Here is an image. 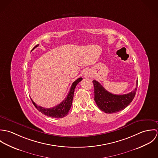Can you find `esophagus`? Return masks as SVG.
Here are the masks:
<instances>
[{
	"mask_svg": "<svg viewBox=\"0 0 158 158\" xmlns=\"http://www.w3.org/2000/svg\"><path fill=\"white\" fill-rule=\"evenodd\" d=\"M84 77H85V78H89V77H90V74H89V73H88V72H85V73L84 74Z\"/></svg>",
	"mask_w": 158,
	"mask_h": 158,
	"instance_id": "1",
	"label": "esophagus"
}]
</instances>
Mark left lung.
<instances>
[{
    "instance_id": "8db88e82",
    "label": "left lung",
    "mask_w": 158,
    "mask_h": 158,
    "mask_svg": "<svg viewBox=\"0 0 158 158\" xmlns=\"http://www.w3.org/2000/svg\"><path fill=\"white\" fill-rule=\"evenodd\" d=\"M92 83L94 86V100L97 106L102 111L111 114L124 110L131 103L135 96L138 81H136L135 89L123 95L110 93L96 80H93Z\"/></svg>"
}]
</instances>
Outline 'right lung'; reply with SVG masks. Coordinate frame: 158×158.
<instances>
[{
    "label": "right lung",
    "mask_w": 158,
    "mask_h": 158,
    "mask_svg": "<svg viewBox=\"0 0 158 158\" xmlns=\"http://www.w3.org/2000/svg\"><path fill=\"white\" fill-rule=\"evenodd\" d=\"M38 45L39 44L35 46L33 50L35 49L36 47H37ZM82 79H83L82 78H79L72 83L68 96L61 103H60L57 106H55V107H53L52 108H44L43 107H41L36 105L32 100V99H31V102L33 103L35 108L40 112L43 113L45 115L52 117V118H63L68 115V112L69 111L72 104V100L73 98V94H74L75 87L77 85V84H78V83L82 80Z\"/></svg>",
    "instance_id": "obj_1"
}]
</instances>
